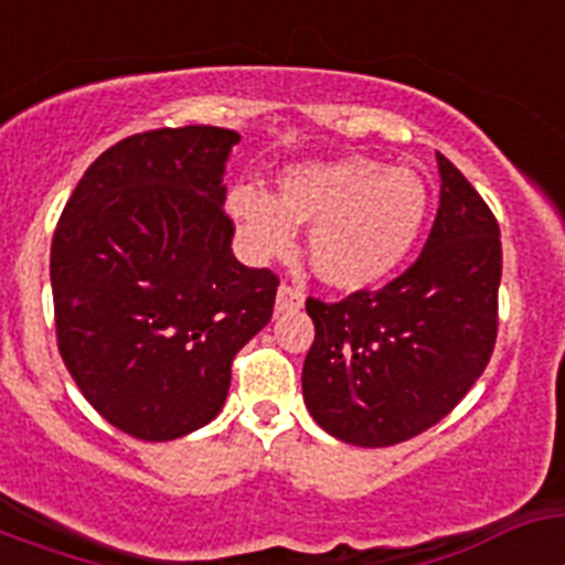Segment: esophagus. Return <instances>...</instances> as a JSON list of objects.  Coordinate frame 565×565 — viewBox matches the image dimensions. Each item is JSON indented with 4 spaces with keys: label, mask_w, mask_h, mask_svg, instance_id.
<instances>
[{
    "label": "esophagus",
    "mask_w": 565,
    "mask_h": 565,
    "mask_svg": "<svg viewBox=\"0 0 565 565\" xmlns=\"http://www.w3.org/2000/svg\"><path fill=\"white\" fill-rule=\"evenodd\" d=\"M302 302H306V297H302V291H299V288L279 286V291H277V311L279 313L299 311V308H302Z\"/></svg>",
    "instance_id": "34e87169"
}]
</instances>
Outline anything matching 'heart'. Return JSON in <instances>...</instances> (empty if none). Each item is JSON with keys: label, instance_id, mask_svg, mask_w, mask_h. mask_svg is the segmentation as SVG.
Returning a JSON list of instances; mask_svg holds the SVG:
<instances>
[{"label": "heart", "instance_id": "b5f03b06", "mask_svg": "<svg viewBox=\"0 0 565 565\" xmlns=\"http://www.w3.org/2000/svg\"><path fill=\"white\" fill-rule=\"evenodd\" d=\"M228 217L252 257H288L297 226L308 232V259L326 286L362 291L379 286L416 246L430 189L416 169L387 167L367 154L291 163L277 194L237 183L226 194Z\"/></svg>", "mask_w": 565, "mask_h": 565}]
</instances>
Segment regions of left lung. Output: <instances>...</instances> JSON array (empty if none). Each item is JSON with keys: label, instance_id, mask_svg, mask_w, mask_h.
Here are the masks:
<instances>
[{"label": "left lung", "instance_id": "1", "mask_svg": "<svg viewBox=\"0 0 565 565\" xmlns=\"http://www.w3.org/2000/svg\"><path fill=\"white\" fill-rule=\"evenodd\" d=\"M441 198L422 254L382 291L308 299L302 367L313 422L356 447H391L441 422L487 367L498 333L501 228L441 152Z\"/></svg>", "mask_w": 565, "mask_h": 565}]
</instances>
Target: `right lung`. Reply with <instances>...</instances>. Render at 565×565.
<instances>
[{"mask_svg": "<svg viewBox=\"0 0 565 565\" xmlns=\"http://www.w3.org/2000/svg\"><path fill=\"white\" fill-rule=\"evenodd\" d=\"M234 129L129 135L70 194L50 248L58 353L113 427L172 441L223 411L232 359L279 279L243 266L223 212Z\"/></svg>", "mask_w": 565, "mask_h": 565, "instance_id": "add662e5", "label": "right lung"}]
</instances>
